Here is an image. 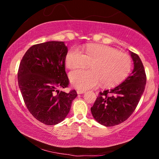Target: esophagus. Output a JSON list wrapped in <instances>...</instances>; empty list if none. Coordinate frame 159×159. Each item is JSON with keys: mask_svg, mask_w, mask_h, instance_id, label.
<instances>
[{"mask_svg": "<svg viewBox=\"0 0 159 159\" xmlns=\"http://www.w3.org/2000/svg\"><path fill=\"white\" fill-rule=\"evenodd\" d=\"M76 92H77V93H78V94H83V93H85V90L78 89V90H76Z\"/></svg>", "mask_w": 159, "mask_h": 159, "instance_id": "esophagus-1", "label": "esophagus"}]
</instances>
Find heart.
Returning <instances> with one entry per match:
<instances>
[{
    "instance_id": "heart-1",
    "label": "heart",
    "mask_w": 159,
    "mask_h": 159,
    "mask_svg": "<svg viewBox=\"0 0 159 159\" xmlns=\"http://www.w3.org/2000/svg\"><path fill=\"white\" fill-rule=\"evenodd\" d=\"M83 53L73 47L66 53L65 64L70 69H84L90 64L91 70H78L70 73L71 84L80 89L95 88L101 83L105 88L122 82L130 73L132 60L130 56L115 48L101 44L86 45Z\"/></svg>"
}]
</instances>
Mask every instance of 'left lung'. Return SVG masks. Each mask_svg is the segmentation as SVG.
Masks as SVG:
<instances>
[{
    "mask_svg": "<svg viewBox=\"0 0 159 159\" xmlns=\"http://www.w3.org/2000/svg\"><path fill=\"white\" fill-rule=\"evenodd\" d=\"M134 69L121 84L99 92L91 113L101 125L111 127L124 122L135 110L143 94L147 76L142 61L137 54L130 52Z\"/></svg>",
    "mask_w": 159,
    "mask_h": 159,
    "instance_id": "8db88e82",
    "label": "left lung"
}]
</instances>
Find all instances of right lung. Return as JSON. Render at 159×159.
<instances>
[{
    "instance_id": "add662e5",
    "label": "right lung",
    "mask_w": 159,
    "mask_h": 159,
    "mask_svg": "<svg viewBox=\"0 0 159 159\" xmlns=\"http://www.w3.org/2000/svg\"><path fill=\"white\" fill-rule=\"evenodd\" d=\"M68 48L62 41L34 45L26 51L18 70V84L29 112L45 125H56L66 117L77 93L60 91L69 86L65 71Z\"/></svg>"
}]
</instances>
